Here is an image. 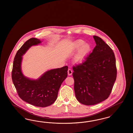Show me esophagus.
<instances>
[{
    "mask_svg": "<svg viewBox=\"0 0 133 133\" xmlns=\"http://www.w3.org/2000/svg\"><path fill=\"white\" fill-rule=\"evenodd\" d=\"M72 73H73V72H72V70L71 69H68V74L69 76H71V75H72Z\"/></svg>",
    "mask_w": 133,
    "mask_h": 133,
    "instance_id": "1",
    "label": "esophagus"
}]
</instances>
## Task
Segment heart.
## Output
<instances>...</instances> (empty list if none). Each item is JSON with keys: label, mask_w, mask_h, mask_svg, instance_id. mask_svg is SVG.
I'll list each match as a JSON object with an SVG mask.
<instances>
[{"label": "heart", "mask_w": 133, "mask_h": 133, "mask_svg": "<svg viewBox=\"0 0 133 133\" xmlns=\"http://www.w3.org/2000/svg\"><path fill=\"white\" fill-rule=\"evenodd\" d=\"M85 43V42L82 39H78L72 44L71 47V51H75L80 48L75 56L74 62L76 64L83 63L91 52V45L89 43Z\"/></svg>", "instance_id": "b5f03b06"}]
</instances>
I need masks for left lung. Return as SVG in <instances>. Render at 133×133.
<instances>
[{"label":"left lung","mask_w":133,"mask_h":133,"mask_svg":"<svg viewBox=\"0 0 133 133\" xmlns=\"http://www.w3.org/2000/svg\"><path fill=\"white\" fill-rule=\"evenodd\" d=\"M96 46L82 64L73 66L75 96L78 101L92 105L105 101L116 79L114 53L101 37L94 36Z\"/></svg>","instance_id":"obj_1"}]
</instances>
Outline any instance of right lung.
<instances>
[{
	"label": "right lung",
	"mask_w": 133,
	"mask_h": 133,
	"mask_svg": "<svg viewBox=\"0 0 133 133\" xmlns=\"http://www.w3.org/2000/svg\"><path fill=\"white\" fill-rule=\"evenodd\" d=\"M41 42L37 38H31L18 50L13 61L12 79L23 101L34 106L44 107L52 104L56 100L59 88L67 77L68 66L48 70L37 80L30 79L23 74L22 56L29 48Z\"/></svg>",
	"instance_id": "1"
}]
</instances>
